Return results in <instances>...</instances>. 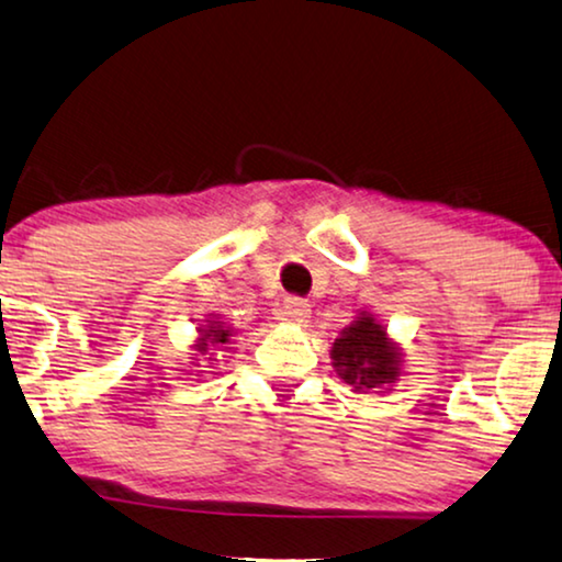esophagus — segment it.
Wrapping results in <instances>:
<instances>
[{
    "label": "esophagus",
    "mask_w": 562,
    "mask_h": 562,
    "mask_svg": "<svg viewBox=\"0 0 562 562\" xmlns=\"http://www.w3.org/2000/svg\"><path fill=\"white\" fill-rule=\"evenodd\" d=\"M282 308H285V316L293 321V324H308L311 318V305L308 301H303V297H295L290 295L285 297V303H282Z\"/></svg>",
    "instance_id": "esophagus-1"
}]
</instances>
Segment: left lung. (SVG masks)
<instances>
[{"label":"left lung","mask_w":562,"mask_h":562,"mask_svg":"<svg viewBox=\"0 0 562 562\" xmlns=\"http://www.w3.org/2000/svg\"><path fill=\"white\" fill-rule=\"evenodd\" d=\"M331 359L339 378L357 393L385 387L401 375L398 349L385 336V328L364 313L334 341Z\"/></svg>","instance_id":"8db88e82"}]
</instances>
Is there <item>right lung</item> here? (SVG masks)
Here are the masks:
<instances>
[{"label":"right lung","mask_w":562,"mask_h":562,"mask_svg":"<svg viewBox=\"0 0 562 562\" xmlns=\"http://www.w3.org/2000/svg\"><path fill=\"white\" fill-rule=\"evenodd\" d=\"M203 331V336H200L198 344H194V349H198V355L207 353L209 357L205 359H213V355L207 349L213 347H223V344H228L231 339V328L223 326L221 321H213V324H207V328H200Z\"/></svg>","instance_id":"add662e5"}]
</instances>
